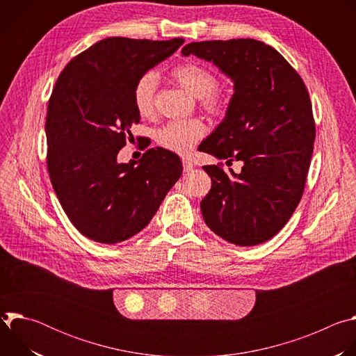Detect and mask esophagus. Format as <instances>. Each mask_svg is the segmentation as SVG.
<instances>
[{"instance_id":"1","label":"esophagus","mask_w":356,"mask_h":356,"mask_svg":"<svg viewBox=\"0 0 356 356\" xmlns=\"http://www.w3.org/2000/svg\"><path fill=\"white\" fill-rule=\"evenodd\" d=\"M183 169L184 172H191L194 169V165L188 159H183Z\"/></svg>"}]
</instances>
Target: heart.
I'll return each mask as SVG.
<instances>
[{"label": "heart", "instance_id": "heart-1", "mask_svg": "<svg viewBox=\"0 0 356 356\" xmlns=\"http://www.w3.org/2000/svg\"><path fill=\"white\" fill-rule=\"evenodd\" d=\"M170 77L190 95L200 98V104L209 114L220 115L224 113L227 101L224 92L217 87V76L195 62H184L170 70ZM158 76L154 72L142 74L134 84L132 103L136 113L147 118L155 110V92ZM204 125L198 120L170 121L156 132V142L176 154H188L197 140L204 135Z\"/></svg>", "mask_w": 356, "mask_h": 356}]
</instances>
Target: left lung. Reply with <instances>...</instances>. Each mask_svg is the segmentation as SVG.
I'll return each mask as SVG.
<instances>
[{"instance_id": "obj_1", "label": "left lung", "mask_w": 356, "mask_h": 356, "mask_svg": "<svg viewBox=\"0 0 356 356\" xmlns=\"http://www.w3.org/2000/svg\"><path fill=\"white\" fill-rule=\"evenodd\" d=\"M181 55L213 62L234 81L225 118L198 150L243 166L238 175L202 168L213 181L202 218L231 243L266 242L290 220L306 184L316 138L307 87L276 49L255 39L191 42Z\"/></svg>"}]
</instances>
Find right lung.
I'll return each instance as SVG.
<instances>
[{"label":"right lung","instance_id":"right-lung-1","mask_svg":"<svg viewBox=\"0 0 356 356\" xmlns=\"http://www.w3.org/2000/svg\"><path fill=\"white\" fill-rule=\"evenodd\" d=\"M184 39L107 38L69 62L49 98L47 170L72 224L87 238L118 243L142 231L183 172L163 147L118 163L140 115L135 81L173 55Z\"/></svg>","mask_w":356,"mask_h":356}]
</instances>
